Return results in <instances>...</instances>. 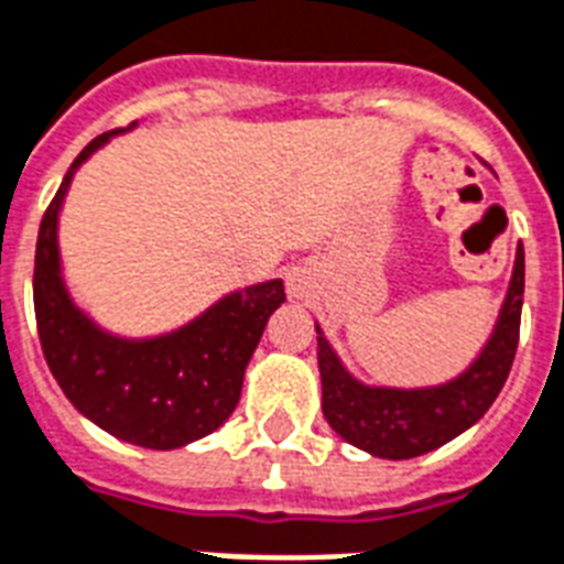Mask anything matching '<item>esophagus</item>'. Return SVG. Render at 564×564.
Returning <instances> with one entry per match:
<instances>
[{
    "label": "esophagus",
    "mask_w": 564,
    "mask_h": 564,
    "mask_svg": "<svg viewBox=\"0 0 564 564\" xmlns=\"http://www.w3.org/2000/svg\"><path fill=\"white\" fill-rule=\"evenodd\" d=\"M308 288L312 285H308V276L303 270H294V273L288 276V294H291V297H306Z\"/></svg>",
    "instance_id": "esophagus-1"
}]
</instances>
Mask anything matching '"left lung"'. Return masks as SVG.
<instances>
[{
	"mask_svg": "<svg viewBox=\"0 0 564 564\" xmlns=\"http://www.w3.org/2000/svg\"><path fill=\"white\" fill-rule=\"evenodd\" d=\"M523 308V247H518L508 297L499 312L497 329L481 357L443 387L387 389L362 387L345 371L317 329V368L324 387V419L338 437L375 458L408 460L446 446L488 413L508 380L520 341Z\"/></svg>",
	"mask_w": 564,
	"mask_h": 564,
	"instance_id": "8db88e82",
	"label": "left lung"
}]
</instances>
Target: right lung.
Segmentation results:
<instances>
[{
  "mask_svg": "<svg viewBox=\"0 0 564 564\" xmlns=\"http://www.w3.org/2000/svg\"><path fill=\"white\" fill-rule=\"evenodd\" d=\"M112 133L79 151L41 219L32 282L37 338L53 378L83 416L112 437L166 452L207 437L235 413L243 371L267 317L285 303V285L273 279L235 291L193 324L160 338L127 341L97 329L67 297L56 226L76 166Z\"/></svg>",
  "mask_w": 564,
  "mask_h": 564,
  "instance_id": "add662e5",
  "label": "right lung"
}]
</instances>
